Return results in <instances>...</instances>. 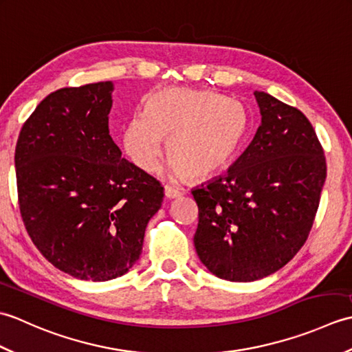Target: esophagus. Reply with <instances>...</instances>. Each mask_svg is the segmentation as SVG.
<instances>
[{
	"label": "esophagus",
	"mask_w": 352,
	"mask_h": 352,
	"mask_svg": "<svg viewBox=\"0 0 352 352\" xmlns=\"http://www.w3.org/2000/svg\"><path fill=\"white\" fill-rule=\"evenodd\" d=\"M182 195H183L182 190L172 188V186H169V184L164 186V197H166V198L174 199V198H180Z\"/></svg>",
	"instance_id": "34e87169"
}]
</instances>
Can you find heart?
Listing matches in <instances>:
<instances>
[{
    "label": "heart",
    "mask_w": 352,
    "mask_h": 352,
    "mask_svg": "<svg viewBox=\"0 0 352 352\" xmlns=\"http://www.w3.org/2000/svg\"><path fill=\"white\" fill-rule=\"evenodd\" d=\"M250 125L242 102L195 89L169 87L149 95L144 113H134L122 130L129 159L149 172L166 141L170 175L207 178L223 169L241 148Z\"/></svg>",
    "instance_id": "heart-1"
}]
</instances>
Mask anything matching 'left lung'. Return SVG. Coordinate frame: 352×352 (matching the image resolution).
Listing matches in <instances>:
<instances>
[{
  "label": "left lung",
  "mask_w": 352,
  "mask_h": 352,
  "mask_svg": "<svg viewBox=\"0 0 352 352\" xmlns=\"http://www.w3.org/2000/svg\"><path fill=\"white\" fill-rule=\"evenodd\" d=\"M261 124L223 175L192 190L198 204L193 243L213 275L256 281L294 258L309 237L327 163L302 111L254 92Z\"/></svg>",
  "instance_id": "obj_1"
}]
</instances>
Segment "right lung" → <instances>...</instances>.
<instances>
[{"instance_id": "1", "label": "right lung", "mask_w": 352, "mask_h": 352, "mask_svg": "<svg viewBox=\"0 0 352 352\" xmlns=\"http://www.w3.org/2000/svg\"><path fill=\"white\" fill-rule=\"evenodd\" d=\"M111 92L113 83L101 81L50 94L22 125L14 149L28 236L50 263L89 281L130 271L164 197L111 139Z\"/></svg>"}]
</instances>
